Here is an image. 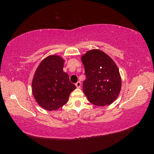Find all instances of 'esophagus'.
<instances>
[{"instance_id": "obj_1", "label": "esophagus", "mask_w": 154, "mask_h": 154, "mask_svg": "<svg viewBox=\"0 0 154 154\" xmlns=\"http://www.w3.org/2000/svg\"><path fill=\"white\" fill-rule=\"evenodd\" d=\"M75 85H76V87L77 88H79L81 87V82H78L76 83H75Z\"/></svg>"}]
</instances>
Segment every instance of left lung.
Wrapping results in <instances>:
<instances>
[{"instance_id": "8db88e82", "label": "left lung", "mask_w": 154, "mask_h": 154, "mask_svg": "<svg viewBox=\"0 0 154 154\" xmlns=\"http://www.w3.org/2000/svg\"><path fill=\"white\" fill-rule=\"evenodd\" d=\"M86 79L83 90L88 100L96 106L111 105L118 98L122 79L118 66L105 52L99 49L88 51L82 56Z\"/></svg>"}]
</instances>
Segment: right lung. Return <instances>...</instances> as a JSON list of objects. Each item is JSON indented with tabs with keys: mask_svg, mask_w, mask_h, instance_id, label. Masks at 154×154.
I'll list each match as a JSON object with an SVG mask.
<instances>
[{
	"mask_svg": "<svg viewBox=\"0 0 154 154\" xmlns=\"http://www.w3.org/2000/svg\"><path fill=\"white\" fill-rule=\"evenodd\" d=\"M64 60L56 55L43 60L36 69L32 82L34 97L41 107L56 110L67 103L76 86L63 71Z\"/></svg>",
	"mask_w": 154,
	"mask_h": 154,
	"instance_id": "add662e5",
	"label": "right lung"
}]
</instances>
